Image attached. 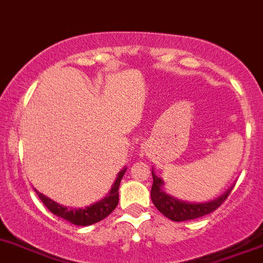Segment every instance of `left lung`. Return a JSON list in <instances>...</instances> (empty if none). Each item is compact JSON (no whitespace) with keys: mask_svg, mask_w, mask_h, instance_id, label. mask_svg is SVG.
I'll return each mask as SVG.
<instances>
[{"mask_svg":"<svg viewBox=\"0 0 263 263\" xmlns=\"http://www.w3.org/2000/svg\"><path fill=\"white\" fill-rule=\"evenodd\" d=\"M152 178H154V183H152L151 189L152 202H154V205L156 206L160 213L164 214L166 218L176 222L196 219L212 213L218 206H221V204L227 199V196H229L232 190V187H230L223 195H221L219 197L208 202H187L176 199V197L171 196V195H167L162 190L164 181L161 178H159L154 173V171H152Z\"/></svg>","mask_w":263,"mask_h":263,"instance_id":"left-lung-1","label":"left lung"}]
</instances>
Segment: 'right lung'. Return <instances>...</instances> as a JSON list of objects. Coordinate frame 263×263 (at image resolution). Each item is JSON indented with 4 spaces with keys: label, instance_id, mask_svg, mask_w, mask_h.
I'll return each mask as SVG.
<instances>
[{
    "label": "right lung",
    "instance_id": "add662e5",
    "mask_svg": "<svg viewBox=\"0 0 263 263\" xmlns=\"http://www.w3.org/2000/svg\"><path fill=\"white\" fill-rule=\"evenodd\" d=\"M125 172H126V167H124L121 172H119V174L116 177V181L112 184L108 195L104 199H102L98 202H94L90 206H85V208H67V206H63V205L55 202L54 200L49 199V197L45 196L44 194L39 192L37 190L36 194L39 195V197L44 202L45 206L52 214L61 217V218L66 219V221L71 222V223L77 224V226H90V224L97 223V222L104 219L115 211V208L119 204L120 182H121Z\"/></svg>",
    "mask_w": 263,
    "mask_h": 263
}]
</instances>
